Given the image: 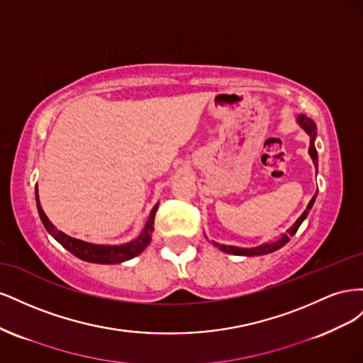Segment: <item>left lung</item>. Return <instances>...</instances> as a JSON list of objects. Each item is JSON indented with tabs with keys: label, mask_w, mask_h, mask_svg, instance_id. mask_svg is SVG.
I'll list each match as a JSON object with an SVG mask.
<instances>
[{
	"label": "left lung",
	"mask_w": 363,
	"mask_h": 363,
	"mask_svg": "<svg viewBox=\"0 0 363 363\" xmlns=\"http://www.w3.org/2000/svg\"><path fill=\"white\" fill-rule=\"evenodd\" d=\"M296 123H298L303 130L306 131L307 135H309L311 138V147H309V155L313 160V164L315 168L318 169V152H316V148H315V138H316V125L313 121L311 118H307L306 115H298L296 116ZM315 199H316V194L313 195V199L309 201V204H307L306 211L301 213V216L296 219V221L294 223V225L288 230L286 233H283L280 239L274 240V242H269V244H262L259 247H252V248H239V247H233V245H223V244H218L215 242V240H212V244L219 248L221 251L227 252V255H235V256H262V255H268V252H272V251H277L279 248H281L283 245H286L289 240H291V236H294L296 233V230H298V227L301 225V223L306 219V216L309 215L311 208L315 203Z\"/></svg>",
	"instance_id": "1"
}]
</instances>
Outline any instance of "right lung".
<instances>
[{
	"mask_svg": "<svg viewBox=\"0 0 363 363\" xmlns=\"http://www.w3.org/2000/svg\"><path fill=\"white\" fill-rule=\"evenodd\" d=\"M36 204H38V212L40 216V221L43 224V227L47 228V232L57 240V242L67 248L69 252H72L74 256H77L82 260L86 262H92V263H121L133 259L136 256H139L142 251H144L148 244L151 242V233L155 230V216L157 212L159 203L152 207V211L147 219L145 227L142 228L140 235L130 240L127 244H121V245H98V244H91V242H84V240L75 239L68 236L67 233L60 232L54 224L50 221L48 216L43 213L40 203H39V194H38V186H36Z\"/></svg>",
	"mask_w": 363,
	"mask_h": 363,
	"instance_id": "1",
	"label": "right lung"
}]
</instances>
